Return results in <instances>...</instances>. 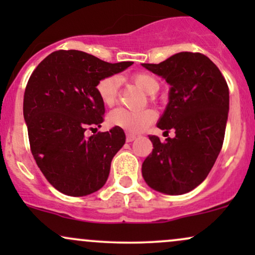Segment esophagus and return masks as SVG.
I'll return each instance as SVG.
<instances>
[{
	"mask_svg": "<svg viewBox=\"0 0 255 255\" xmlns=\"http://www.w3.org/2000/svg\"><path fill=\"white\" fill-rule=\"evenodd\" d=\"M134 140H135V136L131 135V134H127V136H126V141L131 142V141H134Z\"/></svg>",
	"mask_w": 255,
	"mask_h": 255,
	"instance_id": "obj_1",
	"label": "esophagus"
}]
</instances>
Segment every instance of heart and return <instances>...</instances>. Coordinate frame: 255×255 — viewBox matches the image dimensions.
<instances>
[{
    "label": "heart",
    "mask_w": 255,
    "mask_h": 255,
    "mask_svg": "<svg viewBox=\"0 0 255 255\" xmlns=\"http://www.w3.org/2000/svg\"><path fill=\"white\" fill-rule=\"evenodd\" d=\"M131 79L139 89L148 95H153L159 89L158 81L147 73H136ZM120 85L121 80L118 75H111L99 81L97 84V93L102 103L107 107H111L115 103L118 99ZM154 119H156V113L151 109L128 110L125 108H118L108 115V124L111 127L121 128L127 133L137 134L152 124Z\"/></svg>",
    "instance_id": "heart-1"
}]
</instances>
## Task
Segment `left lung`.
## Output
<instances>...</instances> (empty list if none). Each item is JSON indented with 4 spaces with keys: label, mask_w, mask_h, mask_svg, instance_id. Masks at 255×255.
Returning a JSON list of instances; mask_svg holds the SVG:
<instances>
[{
    "label": "left lung",
    "mask_w": 255,
    "mask_h": 255,
    "mask_svg": "<svg viewBox=\"0 0 255 255\" xmlns=\"http://www.w3.org/2000/svg\"><path fill=\"white\" fill-rule=\"evenodd\" d=\"M170 85L169 102L157 122L174 137L150 135L153 150L142 163V177L154 191L181 195L209 175L223 145L229 89L218 67L199 52H178L163 62L141 63Z\"/></svg>",
    "instance_id": "1"
}]
</instances>
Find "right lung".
<instances>
[{"label":"right lung","mask_w":255,"mask_h":255,"mask_svg":"<svg viewBox=\"0 0 255 255\" xmlns=\"http://www.w3.org/2000/svg\"><path fill=\"white\" fill-rule=\"evenodd\" d=\"M131 64L105 62L79 50H58L32 73L24 95L31 152L58 192L85 197L107 182L111 160L126 142L125 131L114 127L91 136L85 131L103 122L105 109L97 84Z\"/></svg>","instance_id":"add662e5"}]
</instances>
